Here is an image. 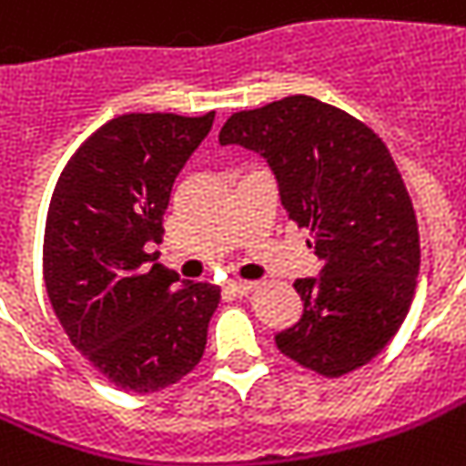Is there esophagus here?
I'll list each match as a JSON object with an SVG mask.
<instances>
[{"instance_id": "obj_1", "label": "esophagus", "mask_w": 466, "mask_h": 466, "mask_svg": "<svg viewBox=\"0 0 466 466\" xmlns=\"http://www.w3.org/2000/svg\"><path fill=\"white\" fill-rule=\"evenodd\" d=\"M256 288H258L256 282H245V279H237V282L229 285V289H232L234 295H248V292H253Z\"/></svg>"}]
</instances>
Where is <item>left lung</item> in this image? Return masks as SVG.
<instances>
[{
    "instance_id": "1",
    "label": "left lung",
    "mask_w": 466,
    "mask_h": 466,
    "mask_svg": "<svg viewBox=\"0 0 466 466\" xmlns=\"http://www.w3.org/2000/svg\"><path fill=\"white\" fill-rule=\"evenodd\" d=\"M218 142L266 157L288 216L324 263L319 279L292 285L303 316L277 348L321 377L370 364L403 324L420 274L417 216L385 142L306 95L234 113Z\"/></svg>"
}]
</instances>
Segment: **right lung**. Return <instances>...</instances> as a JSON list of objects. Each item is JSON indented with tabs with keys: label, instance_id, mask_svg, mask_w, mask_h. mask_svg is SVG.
<instances>
[{
	"label": "right lung",
	"instance_id": "obj_1",
	"mask_svg": "<svg viewBox=\"0 0 466 466\" xmlns=\"http://www.w3.org/2000/svg\"><path fill=\"white\" fill-rule=\"evenodd\" d=\"M216 113L118 116L73 152L44 229V285L68 340L105 380L155 393L203 359L221 289L155 263L178 171Z\"/></svg>",
	"mask_w": 466,
	"mask_h": 466
}]
</instances>
